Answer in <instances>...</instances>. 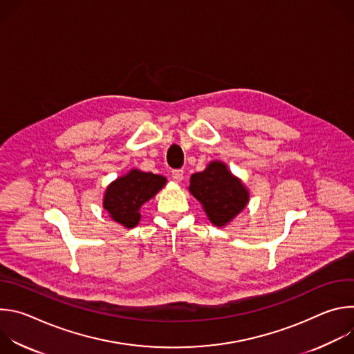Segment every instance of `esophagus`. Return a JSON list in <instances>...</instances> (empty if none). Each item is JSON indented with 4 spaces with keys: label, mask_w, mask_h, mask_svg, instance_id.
Masks as SVG:
<instances>
[{
    "label": "esophagus",
    "mask_w": 354,
    "mask_h": 354,
    "mask_svg": "<svg viewBox=\"0 0 354 354\" xmlns=\"http://www.w3.org/2000/svg\"><path fill=\"white\" fill-rule=\"evenodd\" d=\"M183 171L182 169H174L172 171V179L175 180V182H182V179H183Z\"/></svg>",
    "instance_id": "1"
}]
</instances>
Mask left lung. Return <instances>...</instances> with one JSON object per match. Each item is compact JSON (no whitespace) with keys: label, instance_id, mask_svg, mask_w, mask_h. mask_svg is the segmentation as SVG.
<instances>
[{"label":"left lung","instance_id":"8db88e82","mask_svg":"<svg viewBox=\"0 0 354 354\" xmlns=\"http://www.w3.org/2000/svg\"><path fill=\"white\" fill-rule=\"evenodd\" d=\"M190 193L203 206L214 225H225L246 206L249 194L239 179L223 162H212L203 172L190 178Z\"/></svg>","mask_w":354,"mask_h":354}]
</instances>
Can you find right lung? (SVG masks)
<instances>
[{
	"instance_id": "1",
	"label": "right lung",
	"mask_w": 354,
	"mask_h": 354,
	"mask_svg": "<svg viewBox=\"0 0 354 354\" xmlns=\"http://www.w3.org/2000/svg\"><path fill=\"white\" fill-rule=\"evenodd\" d=\"M165 183L167 179L161 175L133 169L109 185L104 198V207L115 221L133 228L140 221V207L154 197Z\"/></svg>"
}]
</instances>
